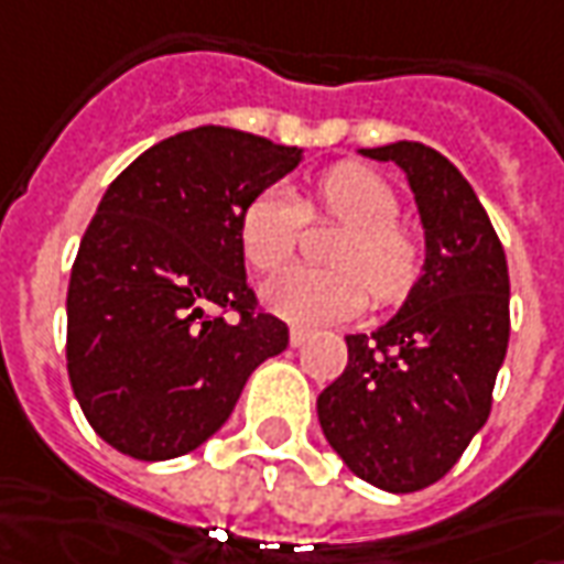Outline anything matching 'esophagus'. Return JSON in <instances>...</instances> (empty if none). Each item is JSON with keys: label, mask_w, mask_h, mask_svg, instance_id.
Listing matches in <instances>:
<instances>
[{"label": "esophagus", "mask_w": 564, "mask_h": 564, "mask_svg": "<svg viewBox=\"0 0 564 564\" xmlns=\"http://www.w3.org/2000/svg\"><path fill=\"white\" fill-rule=\"evenodd\" d=\"M290 343H293V346L308 343V330H302V327H290Z\"/></svg>", "instance_id": "1"}]
</instances>
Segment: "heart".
Instances as JSON below:
<instances>
[{
	"label": "heart",
	"instance_id": "heart-1",
	"mask_svg": "<svg viewBox=\"0 0 564 564\" xmlns=\"http://www.w3.org/2000/svg\"><path fill=\"white\" fill-rule=\"evenodd\" d=\"M318 208L346 224L330 252L337 268H286L264 283V305L305 327L337 324L368 305V286L378 302L402 300L421 274V240L399 221V196L378 171L365 165L330 167L315 186ZM305 203L290 184L264 186L246 205L240 243L259 271H278L300 243Z\"/></svg>",
	"mask_w": 564,
	"mask_h": 564
}]
</instances>
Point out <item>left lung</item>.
<instances>
[{
    "instance_id": "obj_1",
    "label": "left lung",
    "mask_w": 564,
    "mask_h": 564,
    "mask_svg": "<svg viewBox=\"0 0 564 564\" xmlns=\"http://www.w3.org/2000/svg\"><path fill=\"white\" fill-rule=\"evenodd\" d=\"M397 162L424 224V274L375 334H349L346 371L318 397V421L349 471L387 494L437 484L494 405L509 346V264L458 167L424 143L361 149Z\"/></svg>"
}]
</instances>
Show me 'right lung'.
<instances>
[{"mask_svg": "<svg viewBox=\"0 0 564 564\" xmlns=\"http://www.w3.org/2000/svg\"><path fill=\"white\" fill-rule=\"evenodd\" d=\"M300 159L208 124L147 149L106 189L70 268L68 378L118 453L165 462L196 449L249 375L286 349V324L246 281L240 221Z\"/></svg>", "mask_w": 564, "mask_h": 564, "instance_id": "right-lung-1", "label": "right lung"}]
</instances>
